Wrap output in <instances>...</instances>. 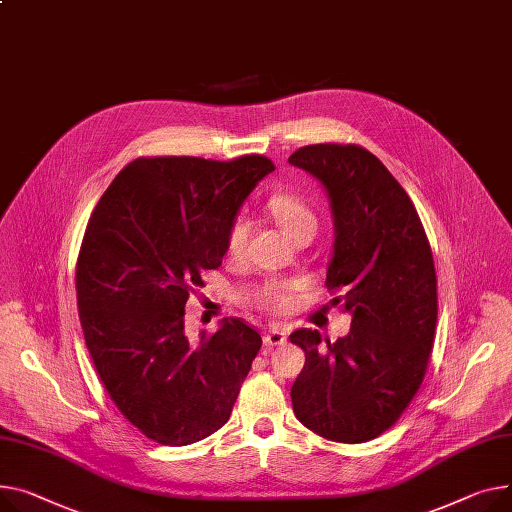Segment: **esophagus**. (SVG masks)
Segmentation results:
<instances>
[{
  "mask_svg": "<svg viewBox=\"0 0 512 512\" xmlns=\"http://www.w3.org/2000/svg\"><path fill=\"white\" fill-rule=\"evenodd\" d=\"M263 342H265V346H271V348L284 346L288 342V333L280 327H269V331L263 333Z\"/></svg>",
  "mask_w": 512,
  "mask_h": 512,
  "instance_id": "esophagus-1",
  "label": "esophagus"
}]
</instances>
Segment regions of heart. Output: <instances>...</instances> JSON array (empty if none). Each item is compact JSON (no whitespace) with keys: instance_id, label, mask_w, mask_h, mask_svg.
Wrapping results in <instances>:
<instances>
[{"instance_id":"obj_1","label":"heart","mask_w":512,"mask_h":512,"mask_svg":"<svg viewBox=\"0 0 512 512\" xmlns=\"http://www.w3.org/2000/svg\"><path fill=\"white\" fill-rule=\"evenodd\" d=\"M269 212L274 214L276 222L282 226V230L288 236H294L304 228L317 226V216H315L313 208L294 193H276L269 199ZM249 232H251V222L245 216H236L232 220L228 234H226V251L230 257L243 255V251L247 247ZM255 300L267 311H284L290 302L284 286H280V284L263 286L255 294Z\"/></svg>"}]
</instances>
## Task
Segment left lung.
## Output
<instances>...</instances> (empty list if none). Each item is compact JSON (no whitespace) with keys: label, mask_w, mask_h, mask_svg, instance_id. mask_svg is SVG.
I'll use <instances>...</instances> for the list:
<instances>
[{"label":"left lung","mask_w":512,"mask_h":512,"mask_svg":"<svg viewBox=\"0 0 512 512\" xmlns=\"http://www.w3.org/2000/svg\"><path fill=\"white\" fill-rule=\"evenodd\" d=\"M288 162L329 195L335 241L325 286L352 315L335 344L313 329L290 335L306 354L292 407L315 434L356 445L391 428L424 381L438 315L432 249L410 195L368 150L315 144Z\"/></svg>","instance_id":"8db88e82"}]
</instances>
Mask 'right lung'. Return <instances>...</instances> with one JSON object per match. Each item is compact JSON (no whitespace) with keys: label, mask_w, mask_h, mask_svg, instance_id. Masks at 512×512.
<instances>
[{"label":"right lung","mask_w":512,"mask_h":512,"mask_svg":"<svg viewBox=\"0 0 512 512\" xmlns=\"http://www.w3.org/2000/svg\"><path fill=\"white\" fill-rule=\"evenodd\" d=\"M271 170L259 154L138 158L88 220L76 267L86 346L119 412L160 445L222 428L261 348L241 319L193 344L185 304L203 271L220 267L232 220Z\"/></svg>","instance_id":"right-lung-1"}]
</instances>
